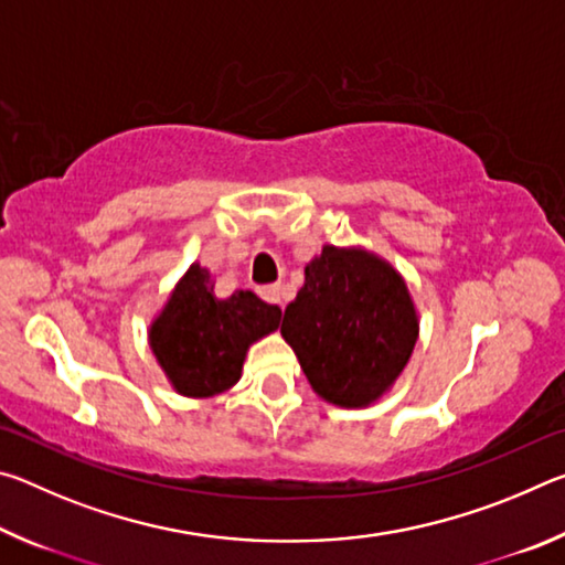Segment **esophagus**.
Here are the masks:
<instances>
[{"label": "esophagus", "instance_id": "esophagus-1", "mask_svg": "<svg viewBox=\"0 0 565 565\" xmlns=\"http://www.w3.org/2000/svg\"><path fill=\"white\" fill-rule=\"evenodd\" d=\"M259 296L266 303H279L281 306V286L279 284H271V286H262Z\"/></svg>", "mask_w": 565, "mask_h": 565}]
</instances>
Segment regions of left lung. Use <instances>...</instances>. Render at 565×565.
I'll list each match as a JSON object with an SVG mask.
<instances>
[{"mask_svg": "<svg viewBox=\"0 0 565 565\" xmlns=\"http://www.w3.org/2000/svg\"><path fill=\"white\" fill-rule=\"evenodd\" d=\"M281 337L323 401L361 408L401 376L416 347L418 317L404 276L388 262L366 248L323 244L286 306Z\"/></svg>", "mask_w": 565, "mask_h": 565, "instance_id": "obj_1", "label": "left lung"}]
</instances>
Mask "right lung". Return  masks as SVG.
<instances>
[{
  "label": "right lung",
  "mask_w": 565,
  "mask_h": 565,
  "mask_svg": "<svg viewBox=\"0 0 565 565\" xmlns=\"http://www.w3.org/2000/svg\"><path fill=\"white\" fill-rule=\"evenodd\" d=\"M279 306L254 291L216 299L212 274L191 264L151 321L149 347L177 394L209 398L242 379L248 347L279 329Z\"/></svg>",
  "instance_id": "add662e5"
}]
</instances>
